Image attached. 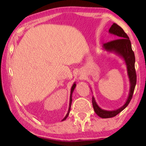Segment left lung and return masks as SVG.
<instances>
[{
  "mask_svg": "<svg viewBox=\"0 0 146 146\" xmlns=\"http://www.w3.org/2000/svg\"><path fill=\"white\" fill-rule=\"evenodd\" d=\"M110 33L116 36V39L114 40L108 42L103 44V48L106 51L110 52H114L120 55L123 58L127 66V74L130 82V90L128 98L124 105L118 109L117 110L107 111L101 109L97 105L95 100V98L92 97V103L93 109L96 114L102 118H108L115 117L118 113H120L129 104L133 97V92L137 83V74L135 68V53L132 50L131 44L129 36L125 33L123 29L117 24L113 23V25L109 29Z\"/></svg>",
  "mask_w": 146,
  "mask_h": 146,
  "instance_id": "1",
  "label": "left lung"
}]
</instances>
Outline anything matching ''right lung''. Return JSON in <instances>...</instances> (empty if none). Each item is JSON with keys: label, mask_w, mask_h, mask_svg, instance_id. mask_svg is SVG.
Wrapping results in <instances>:
<instances>
[{"label": "right lung", "mask_w": 146, "mask_h": 146, "mask_svg": "<svg viewBox=\"0 0 146 146\" xmlns=\"http://www.w3.org/2000/svg\"><path fill=\"white\" fill-rule=\"evenodd\" d=\"M75 86H76V84L74 83V84L73 85L72 87H71V94H70V105H69V109H68V113L66 114V117H64L62 120V121L63 120H65L66 118H67V117H68L69 115V113H70V110H71V102H72V93L73 92L74 90H75Z\"/></svg>", "instance_id": "obj_1"}]
</instances>
